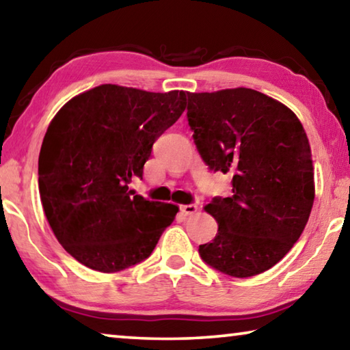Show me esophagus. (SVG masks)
Wrapping results in <instances>:
<instances>
[{
  "mask_svg": "<svg viewBox=\"0 0 350 350\" xmlns=\"http://www.w3.org/2000/svg\"><path fill=\"white\" fill-rule=\"evenodd\" d=\"M198 205L196 204H188V205H182L180 206V211L183 213V215H194V213H198Z\"/></svg>",
  "mask_w": 350,
  "mask_h": 350,
  "instance_id": "esophagus-1",
  "label": "esophagus"
}]
</instances>
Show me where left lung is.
<instances>
[{"instance_id": "obj_1", "label": "left lung", "mask_w": 350, "mask_h": 350, "mask_svg": "<svg viewBox=\"0 0 350 350\" xmlns=\"http://www.w3.org/2000/svg\"><path fill=\"white\" fill-rule=\"evenodd\" d=\"M188 125L211 171L232 173L233 194L205 206L217 234L199 245L206 264L234 278L273 267L309 221L315 183L309 139L292 109L248 88L188 92Z\"/></svg>"}]
</instances>
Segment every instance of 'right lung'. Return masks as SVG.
<instances>
[{
    "label": "right lung",
    "mask_w": 350,
    "mask_h": 350,
    "mask_svg": "<svg viewBox=\"0 0 350 350\" xmlns=\"http://www.w3.org/2000/svg\"><path fill=\"white\" fill-rule=\"evenodd\" d=\"M187 92L100 85L52 118L38 157V188L55 238L80 264L103 273L146 259L179 206L129 191L154 142L174 125Z\"/></svg>",
    "instance_id": "1"
}]
</instances>
